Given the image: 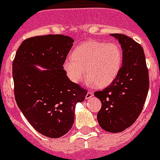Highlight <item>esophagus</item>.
Segmentation results:
<instances>
[{
	"mask_svg": "<svg viewBox=\"0 0 160 160\" xmlns=\"http://www.w3.org/2000/svg\"><path fill=\"white\" fill-rule=\"evenodd\" d=\"M93 95H94L93 92H88L87 95H86V98H87V99H89V98H92Z\"/></svg>",
	"mask_w": 160,
	"mask_h": 160,
	"instance_id": "34e87169",
	"label": "esophagus"
}]
</instances>
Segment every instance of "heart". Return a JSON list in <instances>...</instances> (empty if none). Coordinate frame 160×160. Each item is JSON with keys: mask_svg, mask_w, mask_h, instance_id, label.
<instances>
[{"mask_svg": "<svg viewBox=\"0 0 160 160\" xmlns=\"http://www.w3.org/2000/svg\"><path fill=\"white\" fill-rule=\"evenodd\" d=\"M122 51L116 43L92 40L77 46L64 62L68 79L79 83L86 76L97 88H105L115 80L122 63Z\"/></svg>", "mask_w": 160, "mask_h": 160, "instance_id": "obj_1", "label": "heart"}]
</instances>
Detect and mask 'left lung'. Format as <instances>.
Wrapping results in <instances>:
<instances>
[{
  "label": "left lung",
  "instance_id": "1",
  "mask_svg": "<svg viewBox=\"0 0 160 160\" xmlns=\"http://www.w3.org/2000/svg\"><path fill=\"white\" fill-rule=\"evenodd\" d=\"M122 50V66L115 80L94 93L102 102L97 119L100 127L120 132L132 125L144 107L149 88L148 69L142 46L122 34H112Z\"/></svg>",
  "mask_w": 160,
  "mask_h": 160
}]
</instances>
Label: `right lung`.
Wrapping results in <instances>:
<instances>
[{
    "mask_svg": "<svg viewBox=\"0 0 160 160\" xmlns=\"http://www.w3.org/2000/svg\"><path fill=\"white\" fill-rule=\"evenodd\" d=\"M73 42L62 35L31 37L21 43L13 60L16 103L35 130L50 138H59L70 130L76 105L87 95L64 70Z\"/></svg>",
    "mask_w": 160,
    "mask_h": 160,
    "instance_id": "1",
    "label": "right lung"
}]
</instances>
